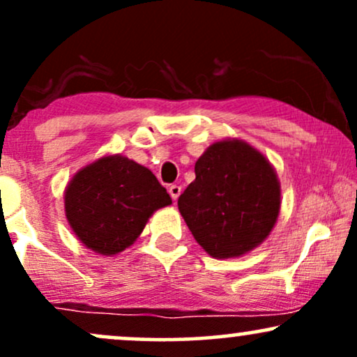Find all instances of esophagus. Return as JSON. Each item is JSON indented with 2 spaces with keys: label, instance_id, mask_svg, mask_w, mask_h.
I'll return each instance as SVG.
<instances>
[{
  "label": "esophagus",
  "instance_id": "obj_1",
  "mask_svg": "<svg viewBox=\"0 0 357 357\" xmlns=\"http://www.w3.org/2000/svg\"><path fill=\"white\" fill-rule=\"evenodd\" d=\"M167 191H169L171 198L176 202V199L179 198V195H181V186H178V184H171V186L167 188Z\"/></svg>",
  "mask_w": 357,
  "mask_h": 357
}]
</instances>
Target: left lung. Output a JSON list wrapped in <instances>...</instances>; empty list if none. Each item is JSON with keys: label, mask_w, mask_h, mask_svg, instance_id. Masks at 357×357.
<instances>
[{"label": "left lung", "mask_w": 357, "mask_h": 357, "mask_svg": "<svg viewBox=\"0 0 357 357\" xmlns=\"http://www.w3.org/2000/svg\"><path fill=\"white\" fill-rule=\"evenodd\" d=\"M195 173L178 208L208 255L236 258L267 238L280 213V181L260 151L221 139L199 155Z\"/></svg>", "instance_id": "1"}]
</instances>
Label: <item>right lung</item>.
Listing matches in <instances>:
<instances>
[{
  "label": "right lung",
  "mask_w": 357,
  "mask_h": 357,
  "mask_svg": "<svg viewBox=\"0 0 357 357\" xmlns=\"http://www.w3.org/2000/svg\"><path fill=\"white\" fill-rule=\"evenodd\" d=\"M65 216L82 243L99 255L124 252L171 196L144 166L122 154L102 155L65 188Z\"/></svg>",
  "instance_id": "obj_1"
}]
</instances>
